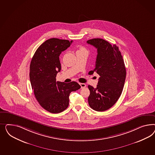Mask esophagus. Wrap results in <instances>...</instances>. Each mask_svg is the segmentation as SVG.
<instances>
[{
    "instance_id": "1",
    "label": "esophagus",
    "mask_w": 155,
    "mask_h": 155,
    "mask_svg": "<svg viewBox=\"0 0 155 155\" xmlns=\"http://www.w3.org/2000/svg\"><path fill=\"white\" fill-rule=\"evenodd\" d=\"M80 86H81V88L82 89H84V88L85 87H86V84H83V83H80Z\"/></svg>"
}]
</instances>
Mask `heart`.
I'll return each mask as SVG.
<instances>
[{
  "mask_svg": "<svg viewBox=\"0 0 155 155\" xmlns=\"http://www.w3.org/2000/svg\"><path fill=\"white\" fill-rule=\"evenodd\" d=\"M86 51V49H85L84 48V47H80L77 52H81V51Z\"/></svg>",
  "mask_w": 155,
  "mask_h": 155,
  "instance_id": "b5f03b06",
  "label": "heart"
}]
</instances>
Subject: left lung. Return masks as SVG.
<instances>
[{
	"label": "left lung",
	"mask_w": 155,
	"mask_h": 155,
	"mask_svg": "<svg viewBox=\"0 0 155 155\" xmlns=\"http://www.w3.org/2000/svg\"><path fill=\"white\" fill-rule=\"evenodd\" d=\"M87 43L97 49L95 67L90 71L99 75L97 87L89 85L90 107L97 111H104L113 106L120 97L126 71L123 57L116 45H111L102 38H93Z\"/></svg>",
	"instance_id": "8db88e82"
}]
</instances>
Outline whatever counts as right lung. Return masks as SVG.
<instances>
[{
  "label": "right lung",
  "instance_id": "right-lung-1",
  "mask_svg": "<svg viewBox=\"0 0 155 155\" xmlns=\"http://www.w3.org/2000/svg\"><path fill=\"white\" fill-rule=\"evenodd\" d=\"M72 42L56 38L48 39L38 48L31 62L29 77L35 96L42 108L53 114L66 109L71 92L81 88L74 81L66 84L56 78L61 69L59 56Z\"/></svg>",
  "mask_w": 155,
  "mask_h": 155
}]
</instances>
